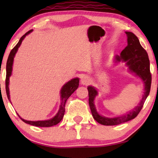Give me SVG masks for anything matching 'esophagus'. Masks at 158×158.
I'll return each instance as SVG.
<instances>
[{
    "label": "esophagus",
    "instance_id": "34e87169",
    "mask_svg": "<svg viewBox=\"0 0 158 158\" xmlns=\"http://www.w3.org/2000/svg\"><path fill=\"white\" fill-rule=\"evenodd\" d=\"M81 82L83 85H87V84H88L90 82V79L88 76H83L81 79Z\"/></svg>",
    "mask_w": 158,
    "mask_h": 158
}]
</instances>
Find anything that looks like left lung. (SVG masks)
Instances as JSON below:
<instances>
[{
    "label": "left lung",
    "mask_w": 158,
    "mask_h": 158,
    "mask_svg": "<svg viewBox=\"0 0 158 158\" xmlns=\"http://www.w3.org/2000/svg\"><path fill=\"white\" fill-rule=\"evenodd\" d=\"M127 36V46L123 49L120 55H116L114 62H125L128 67L129 72L134 73L136 76L139 77L144 84V94L137 106L135 107L128 113L117 116L116 117H106L101 116L97 111L94 100L98 95V90L92 85L88 86V97H89V106L92 115L94 119L99 124L111 126L127 122L135 118L138 115L143 107L144 103L149 96L150 91L152 77L150 70V60L145 49L141 46L138 38L131 31H125Z\"/></svg>",
    "instance_id": "1"
}]
</instances>
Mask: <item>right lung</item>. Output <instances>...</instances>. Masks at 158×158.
<instances>
[{
	"instance_id": "1",
	"label": "right lung",
	"mask_w": 158,
	"mask_h": 158,
	"mask_svg": "<svg viewBox=\"0 0 158 158\" xmlns=\"http://www.w3.org/2000/svg\"><path fill=\"white\" fill-rule=\"evenodd\" d=\"M32 31V30H30L28 32H27L24 35L22 36L21 37L20 40H19L18 44H17L16 46L14 47V49L10 51L9 54V56H8L7 63H6V94H7L8 100L10 101V102L11 103L10 98V92H9V78L12 75V70H13V64H14V60L15 57V55L18 51L19 47L21 46V43H22V41L24 40L26 36H27L28 34H29ZM79 78L78 77H75V78H73L70 81H69L68 83H66L64 85L62 86L61 90H60V105L59 110H58L57 113L56 114V115L52 117L50 119L47 120H44V121H27L23 119L20 116H18L20 117L21 120L23 121V122L27 123V124L33 125V126L35 127H52L54 125L57 124L58 123L60 122V121L63 118L64 111H65V109H64V106H65L66 101L68 100V98L70 97L71 95H72L73 93L75 92V90L78 88L79 85Z\"/></svg>"
}]
</instances>
